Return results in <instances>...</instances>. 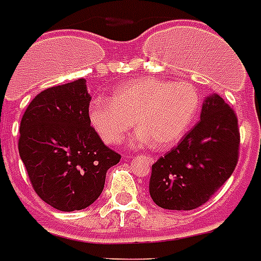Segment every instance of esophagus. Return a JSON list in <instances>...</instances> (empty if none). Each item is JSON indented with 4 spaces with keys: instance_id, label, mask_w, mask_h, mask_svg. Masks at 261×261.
<instances>
[{
    "instance_id": "obj_1",
    "label": "esophagus",
    "mask_w": 261,
    "mask_h": 261,
    "mask_svg": "<svg viewBox=\"0 0 261 261\" xmlns=\"http://www.w3.org/2000/svg\"><path fill=\"white\" fill-rule=\"evenodd\" d=\"M142 157L145 158V161L148 162V164H153V162H154V158H153L152 155H149V154H144V155H142Z\"/></svg>"
}]
</instances>
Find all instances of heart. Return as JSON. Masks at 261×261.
I'll use <instances>...</instances> for the list:
<instances>
[{
  "label": "heart",
  "instance_id": "heart-1",
  "mask_svg": "<svg viewBox=\"0 0 261 261\" xmlns=\"http://www.w3.org/2000/svg\"><path fill=\"white\" fill-rule=\"evenodd\" d=\"M199 107V93L191 84L140 77L117 88L112 100L93 99L90 119L107 144H120L136 120L140 129L133 142L146 145L154 141L164 149L186 135Z\"/></svg>",
  "mask_w": 261,
  "mask_h": 261
}]
</instances>
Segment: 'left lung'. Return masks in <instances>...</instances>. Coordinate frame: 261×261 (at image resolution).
<instances>
[{
    "label": "left lung",
    "instance_id": "1",
    "mask_svg": "<svg viewBox=\"0 0 261 261\" xmlns=\"http://www.w3.org/2000/svg\"><path fill=\"white\" fill-rule=\"evenodd\" d=\"M238 116L219 95L204 100L200 120L152 165L149 193L157 206L194 210L231 177L239 160Z\"/></svg>",
    "mask_w": 261,
    "mask_h": 261
}]
</instances>
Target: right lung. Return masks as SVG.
I'll return each instance as SVG.
<instances>
[{
  "instance_id": "1",
  "label": "right lung",
  "mask_w": 261,
  "mask_h": 261,
  "mask_svg": "<svg viewBox=\"0 0 261 261\" xmlns=\"http://www.w3.org/2000/svg\"><path fill=\"white\" fill-rule=\"evenodd\" d=\"M90 101L86 80L77 79L38 93L22 116L19 155L38 197L57 210L92 204L121 160L91 125Z\"/></svg>"
}]
</instances>
